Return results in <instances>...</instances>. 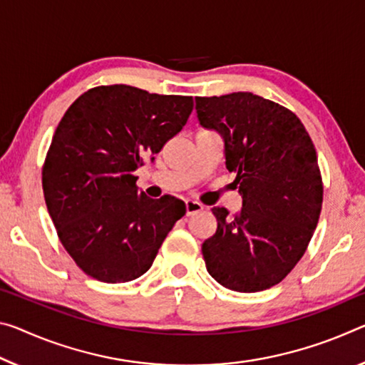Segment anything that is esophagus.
I'll use <instances>...</instances> for the list:
<instances>
[{
  "label": "esophagus",
  "mask_w": 365,
  "mask_h": 365,
  "mask_svg": "<svg viewBox=\"0 0 365 365\" xmlns=\"http://www.w3.org/2000/svg\"><path fill=\"white\" fill-rule=\"evenodd\" d=\"M185 210H187V216H192V214L200 212L201 210H203V205L198 203V201L187 200L185 201Z\"/></svg>",
  "instance_id": "esophagus-1"
}]
</instances>
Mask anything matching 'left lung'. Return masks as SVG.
<instances>
[{"mask_svg":"<svg viewBox=\"0 0 365 365\" xmlns=\"http://www.w3.org/2000/svg\"><path fill=\"white\" fill-rule=\"evenodd\" d=\"M200 125L224 141L242 210L212 207L216 234L203 258L219 284L237 292L273 287L307 250L322 211L317 151L296 113L252 92L196 97Z\"/></svg>","mask_w":365,"mask_h":365,"instance_id":"left-lung-1","label":"left lung"}]
</instances>
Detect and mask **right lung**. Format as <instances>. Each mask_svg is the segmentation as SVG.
Returning <instances> with one entry per match:
<instances>
[{"label":"right lung","mask_w":365,"mask_h":365,"mask_svg":"<svg viewBox=\"0 0 365 365\" xmlns=\"http://www.w3.org/2000/svg\"><path fill=\"white\" fill-rule=\"evenodd\" d=\"M192 110V97L113 84L84 92L63 115L45 158L43 196L63 247L88 276L117 284L151 268L187 210L173 196L138 193L133 172L154 160Z\"/></svg>","instance_id":"right-lung-1"}]
</instances>
